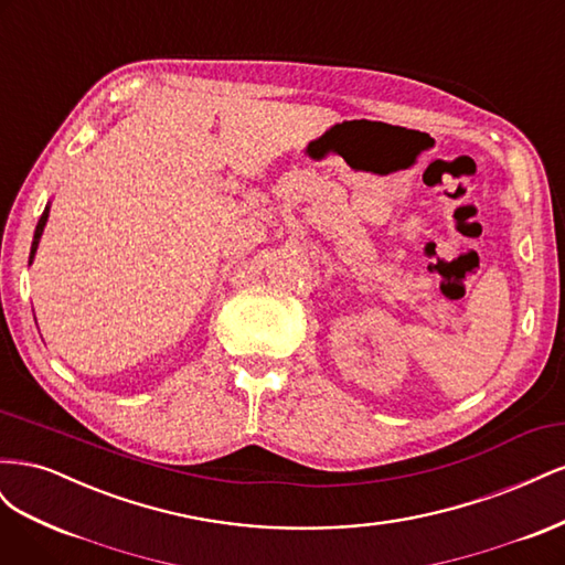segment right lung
Wrapping results in <instances>:
<instances>
[{
  "mask_svg": "<svg viewBox=\"0 0 565 565\" xmlns=\"http://www.w3.org/2000/svg\"><path fill=\"white\" fill-rule=\"evenodd\" d=\"M49 207H51V202H46V207H44V212H42V216H40V221H38L35 237H32V247H30V264H32V259H35V254H38V247H40V241H42V233H44V226H46V221H49Z\"/></svg>",
  "mask_w": 565,
  "mask_h": 565,
  "instance_id": "1",
  "label": "right lung"
}]
</instances>
